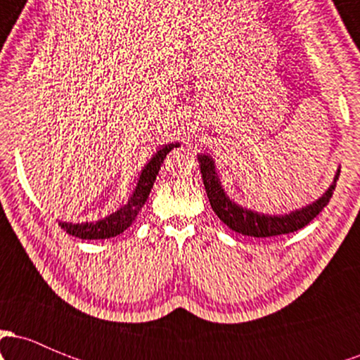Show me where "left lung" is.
<instances>
[{"label":"left lung","instance_id":"8db88e82","mask_svg":"<svg viewBox=\"0 0 360 360\" xmlns=\"http://www.w3.org/2000/svg\"><path fill=\"white\" fill-rule=\"evenodd\" d=\"M198 162H200L201 167V177H203V184L206 194H208L210 205H212L213 212L218 214V218L226 226L235 230V232L259 238L291 233L303 229L304 225H308L328 205L333 189H335L338 174H340V171H337L330 188L323 193V196L318 198L311 205L304 206L301 210H295V212L286 214H264L252 212V210L243 208V206H238L226 196L225 189L221 188L217 169H214V160L208 154L198 155Z\"/></svg>","mask_w":360,"mask_h":360}]
</instances>
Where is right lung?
<instances>
[{
	"instance_id": "obj_1",
	"label": "right lung",
	"mask_w": 360,
	"mask_h": 360,
	"mask_svg": "<svg viewBox=\"0 0 360 360\" xmlns=\"http://www.w3.org/2000/svg\"><path fill=\"white\" fill-rule=\"evenodd\" d=\"M174 147H179V143H167L162 146L159 150L155 152V155L146 164V167L140 172L137 186H135L134 193H131L130 200L127 205H123L122 208L117 210L115 213L108 214L106 218L98 221L91 223H68L60 221V229H64L69 235L82 238V240H100V238H110L117 237L122 232H125L128 226L135 221L137 214L142 210V206L146 205L148 194H150L152 186L157 174H159V169L162 166L164 159L169 152Z\"/></svg>"
}]
</instances>
